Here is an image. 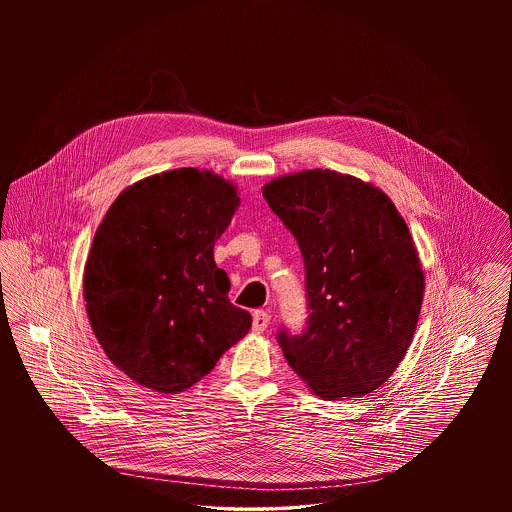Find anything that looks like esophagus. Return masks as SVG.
<instances>
[{
    "instance_id": "1",
    "label": "esophagus",
    "mask_w": 512,
    "mask_h": 512,
    "mask_svg": "<svg viewBox=\"0 0 512 512\" xmlns=\"http://www.w3.org/2000/svg\"><path fill=\"white\" fill-rule=\"evenodd\" d=\"M270 324V315L267 311H255L253 313V332L263 334Z\"/></svg>"
}]
</instances>
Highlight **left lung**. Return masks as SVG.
<instances>
[{"label":"left lung","mask_w":512,"mask_h":512,"mask_svg":"<svg viewBox=\"0 0 512 512\" xmlns=\"http://www.w3.org/2000/svg\"><path fill=\"white\" fill-rule=\"evenodd\" d=\"M263 195L305 261L307 330L278 334L288 365L328 401L378 390L413 341L424 297L407 222L380 188L328 169L278 176Z\"/></svg>","instance_id":"obj_1"}]
</instances>
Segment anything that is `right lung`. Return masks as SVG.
<instances>
[{
    "instance_id": "obj_1",
    "label": "right lung",
    "mask_w": 512,
    "mask_h": 512,
    "mask_svg": "<svg viewBox=\"0 0 512 512\" xmlns=\"http://www.w3.org/2000/svg\"><path fill=\"white\" fill-rule=\"evenodd\" d=\"M238 205L230 180L188 167L128 186L101 220L84 267L86 311L105 355L136 384L186 391L249 332L213 255Z\"/></svg>"
}]
</instances>
